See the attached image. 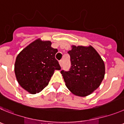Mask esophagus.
I'll return each mask as SVG.
<instances>
[{"instance_id":"1","label":"esophagus","mask_w":124,"mask_h":124,"mask_svg":"<svg viewBox=\"0 0 124 124\" xmlns=\"http://www.w3.org/2000/svg\"><path fill=\"white\" fill-rule=\"evenodd\" d=\"M59 64H60V65H61V67L62 66V64H63V61H62V60L59 61Z\"/></svg>"}]
</instances>
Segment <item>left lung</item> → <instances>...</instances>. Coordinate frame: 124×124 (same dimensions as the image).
I'll list each match as a JSON object with an SVG mask.
<instances>
[{
	"instance_id": "left-lung-1",
	"label": "left lung",
	"mask_w": 124,
	"mask_h": 124,
	"mask_svg": "<svg viewBox=\"0 0 124 124\" xmlns=\"http://www.w3.org/2000/svg\"><path fill=\"white\" fill-rule=\"evenodd\" d=\"M68 52L71 67L62 70L67 87L75 95L86 96L100 86L105 75V65L101 56L91 46H72Z\"/></svg>"
}]
</instances>
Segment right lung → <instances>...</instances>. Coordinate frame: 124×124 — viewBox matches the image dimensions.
Segmentation results:
<instances>
[{
	"label": "right lung",
	"instance_id": "1",
	"mask_svg": "<svg viewBox=\"0 0 124 124\" xmlns=\"http://www.w3.org/2000/svg\"><path fill=\"white\" fill-rule=\"evenodd\" d=\"M49 41L35 40L18 54L15 73L19 85L31 94H36L47 86L55 70L61 68L55 59L57 49Z\"/></svg>",
	"mask_w": 124,
	"mask_h": 124
}]
</instances>
